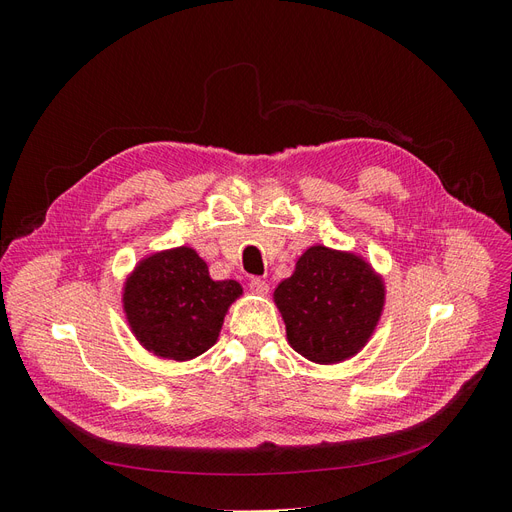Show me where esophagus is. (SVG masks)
Instances as JSON below:
<instances>
[{
	"instance_id": "34e87169",
	"label": "esophagus",
	"mask_w": 512,
	"mask_h": 512,
	"mask_svg": "<svg viewBox=\"0 0 512 512\" xmlns=\"http://www.w3.org/2000/svg\"><path fill=\"white\" fill-rule=\"evenodd\" d=\"M250 290L256 294H267L269 292V284L265 280H260V277H252L250 280Z\"/></svg>"
}]
</instances>
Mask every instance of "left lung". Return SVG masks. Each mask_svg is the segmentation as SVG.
Instances as JSON below:
<instances>
[{
	"label": "left lung",
	"instance_id": "1",
	"mask_svg": "<svg viewBox=\"0 0 512 512\" xmlns=\"http://www.w3.org/2000/svg\"><path fill=\"white\" fill-rule=\"evenodd\" d=\"M288 344L307 361L333 365L359 352L384 307V282L369 262L314 245L273 292Z\"/></svg>",
	"mask_w": 512,
	"mask_h": 512
}]
</instances>
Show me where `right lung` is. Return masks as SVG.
<instances>
[{
    "label": "right lung",
    "mask_w": 512,
    "mask_h": 512,
    "mask_svg": "<svg viewBox=\"0 0 512 512\" xmlns=\"http://www.w3.org/2000/svg\"><path fill=\"white\" fill-rule=\"evenodd\" d=\"M241 294L235 280H211L207 262L181 245L138 262L123 284V312L143 348L190 361L218 342L228 307Z\"/></svg>",
    "instance_id": "obj_1"
}]
</instances>
